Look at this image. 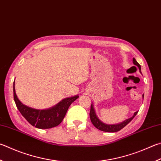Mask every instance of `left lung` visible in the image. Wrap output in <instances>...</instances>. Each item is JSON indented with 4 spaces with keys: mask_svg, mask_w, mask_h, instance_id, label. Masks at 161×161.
<instances>
[{
    "mask_svg": "<svg viewBox=\"0 0 161 161\" xmlns=\"http://www.w3.org/2000/svg\"><path fill=\"white\" fill-rule=\"evenodd\" d=\"M133 63L134 65H136L139 68V72H141V65L136 62V60H135V58H133ZM142 73V72H141ZM143 98H144V94H143ZM138 113V111H136L134 113V115L132 117H131L130 118H128L127 119H125V121L120 122V123L118 124H115V125H109V124H106L104 123V122H102L100 119H99L97 115H96L94 108H93V103H92V106H91V110H90V119L91 121H92V124L94 125V127H96L97 129L99 130L103 131H106V132H116V131H118L120 130H122V128L125 127L126 125L130 123V122L132 120V119L135 117V115Z\"/></svg>",
    "mask_w": 161,
    "mask_h": 161,
    "instance_id": "8db88e82",
    "label": "left lung"
}]
</instances>
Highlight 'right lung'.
<instances>
[{
  "label": "right lung",
  "instance_id": "right-lung-1",
  "mask_svg": "<svg viewBox=\"0 0 161 161\" xmlns=\"http://www.w3.org/2000/svg\"><path fill=\"white\" fill-rule=\"evenodd\" d=\"M14 101L17 109L30 123L39 129H50L58 126L65 118L72 103L79 98L78 95L63 99L59 103L48 109H36L23 104L17 98L14 81L13 83Z\"/></svg>",
  "mask_w": 161,
  "mask_h": 161
}]
</instances>
